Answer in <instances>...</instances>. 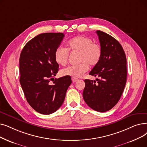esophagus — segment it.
I'll use <instances>...</instances> for the list:
<instances>
[{"mask_svg": "<svg viewBox=\"0 0 147 147\" xmlns=\"http://www.w3.org/2000/svg\"><path fill=\"white\" fill-rule=\"evenodd\" d=\"M71 80H72V81H73V82H77V81L78 80V79H76V78H71Z\"/></svg>", "mask_w": 147, "mask_h": 147, "instance_id": "esophagus-1", "label": "esophagus"}]
</instances>
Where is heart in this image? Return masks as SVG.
<instances>
[{"instance_id":"1","label":"heart","mask_w":147,"mask_h":147,"mask_svg":"<svg viewBox=\"0 0 147 147\" xmlns=\"http://www.w3.org/2000/svg\"><path fill=\"white\" fill-rule=\"evenodd\" d=\"M69 51L79 53V62L76 65H70L61 70L62 76H71L74 78L82 77L89 69V65L95 66L99 62L102 50L99 44L86 36H76L67 42V48L59 46L55 52V59L57 63L65 65L68 62Z\"/></svg>"}]
</instances>
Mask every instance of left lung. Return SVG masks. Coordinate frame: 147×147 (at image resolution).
Segmentation results:
<instances>
[{
    "label": "left lung",
    "instance_id": "obj_1",
    "mask_svg": "<svg viewBox=\"0 0 147 147\" xmlns=\"http://www.w3.org/2000/svg\"><path fill=\"white\" fill-rule=\"evenodd\" d=\"M96 32L102 55L89 74L98 76L100 79L85 80L83 97L91 109L105 112L117 105L123 92L127 80V60L122 46L116 39L104 32Z\"/></svg>",
    "mask_w": 147,
    "mask_h": 147
}]
</instances>
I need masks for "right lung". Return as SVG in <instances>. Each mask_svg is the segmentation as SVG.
Listing matches in <instances>:
<instances>
[{
	"label": "right lung",
	"mask_w": 147,
	"mask_h": 147,
	"mask_svg": "<svg viewBox=\"0 0 147 147\" xmlns=\"http://www.w3.org/2000/svg\"><path fill=\"white\" fill-rule=\"evenodd\" d=\"M63 37V33L41 34L30 40L20 54V85L29 105L41 114L49 115L59 109L72 82L68 76L53 78L59 69L55 52Z\"/></svg>",
	"instance_id": "obj_1"
}]
</instances>
